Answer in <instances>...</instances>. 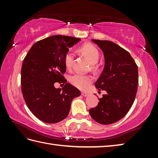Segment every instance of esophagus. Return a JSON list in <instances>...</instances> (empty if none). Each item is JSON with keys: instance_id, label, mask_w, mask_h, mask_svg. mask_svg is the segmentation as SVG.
Returning a JSON list of instances; mask_svg holds the SVG:
<instances>
[{"instance_id": "esophagus-1", "label": "esophagus", "mask_w": 158, "mask_h": 158, "mask_svg": "<svg viewBox=\"0 0 158 158\" xmlns=\"http://www.w3.org/2000/svg\"><path fill=\"white\" fill-rule=\"evenodd\" d=\"M81 95H82L83 96L86 97V96H88V94L86 93V92H81Z\"/></svg>"}]
</instances>
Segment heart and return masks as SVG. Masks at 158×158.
Wrapping results in <instances>:
<instances>
[{
	"label": "heart",
	"instance_id": "obj_1",
	"mask_svg": "<svg viewBox=\"0 0 158 158\" xmlns=\"http://www.w3.org/2000/svg\"><path fill=\"white\" fill-rule=\"evenodd\" d=\"M79 51L92 64H95L98 62L100 57V53L98 49L95 46L91 44H85L82 45L79 49ZM74 59V53L69 51L66 53L64 56V64L66 68H71ZM94 68H95L94 65ZM70 82L72 84L80 89L84 90L88 88L90 83L92 81V77L89 75H84L80 73H75L70 77Z\"/></svg>",
	"mask_w": 158,
	"mask_h": 158
}]
</instances>
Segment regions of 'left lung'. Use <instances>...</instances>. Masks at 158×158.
<instances>
[{
	"label": "left lung",
	"instance_id": "8db88e82",
	"mask_svg": "<svg viewBox=\"0 0 158 158\" xmlns=\"http://www.w3.org/2000/svg\"><path fill=\"white\" fill-rule=\"evenodd\" d=\"M92 41L102 50L105 58V67L95 86L106 94L89 113L96 122L111 124L123 118L133 105L138 88V66L130 53L116 43Z\"/></svg>",
	"mask_w": 158,
	"mask_h": 158
}]
</instances>
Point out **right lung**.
Returning a JSON list of instances; mask_svg holds the SVG:
<instances>
[{"label":"right lung","mask_w":158,"mask_h":158,"mask_svg":"<svg viewBox=\"0 0 158 158\" xmlns=\"http://www.w3.org/2000/svg\"><path fill=\"white\" fill-rule=\"evenodd\" d=\"M72 36L54 35L32 46L21 70L22 92L26 105L42 122L56 123L68 116L72 100L81 95L70 83L56 88L54 83H66L64 56L80 41Z\"/></svg>","instance_id":"obj_1"}]
</instances>
